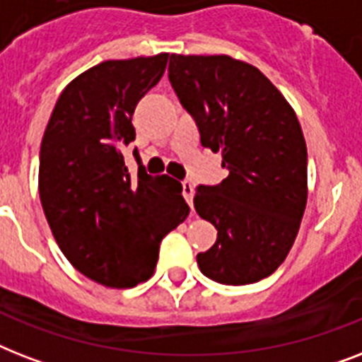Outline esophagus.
Listing matches in <instances>:
<instances>
[{
	"label": "esophagus",
	"instance_id": "esophagus-1",
	"mask_svg": "<svg viewBox=\"0 0 362 362\" xmlns=\"http://www.w3.org/2000/svg\"><path fill=\"white\" fill-rule=\"evenodd\" d=\"M182 195H184V199H186V203L192 206L193 195H195V189H193V184L189 180L182 182Z\"/></svg>",
	"mask_w": 362,
	"mask_h": 362
}]
</instances>
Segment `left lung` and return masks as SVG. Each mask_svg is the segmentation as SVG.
<instances>
[{
    "label": "left lung",
    "instance_id": "1",
    "mask_svg": "<svg viewBox=\"0 0 362 362\" xmlns=\"http://www.w3.org/2000/svg\"><path fill=\"white\" fill-rule=\"evenodd\" d=\"M169 81L201 144L221 152L229 170L216 186H197L193 199L218 229L214 246L197 253L199 269L223 286L255 284L284 263L306 209L300 124L261 71L229 56L173 54Z\"/></svg>",
    "mask_w": 362,
    "mask_h": 362
}]
</instances>
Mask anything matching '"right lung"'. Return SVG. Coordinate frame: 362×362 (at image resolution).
I'll list each match as a JSON object with an SVG mask.
<instances>
[{
	"label": "right lung",
	"mask_w": 362,
	"mask_h": 362,
	"mask_svg": "<svg viewBox=\"0 0 362 362\" xmlns=\"http://www.w3.org/2000/svg\"><path fill=\"white\" fill-rule=\"evenodd\" d=\"M169 54L110 59L76 76L59 95L39 152V197L59 250L78 272L107 287L152 276L159 244L189 214L182 184L152 176L133 150L136 103L159 82Z\"/></svg>",
	"instance_id": "1"
}]
</instances>
